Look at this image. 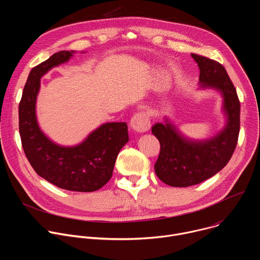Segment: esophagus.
<instances>
[{
	"label": "esophagus",
	"mask_w": 260,
	"mask_h": 260,
	"mask_svg": "<svg viewBox=\"0 0 260 260\" xmlns=\"http://www.w3.org/2000/svg\"><path fill=\"white\" fill-rule=\"evenodd\" d=\"M131 126L138 133H145L147 131H149L151 123L149 118H148V116L145 113L140 112L132 118Z\"/></svg>",
	"instance_id": "1"
}]
</instances>
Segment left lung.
Here are the masks:
<instances>
[{
  "label": "left lung",
  "instance_id": "8db88e82",
  "mask_svg": "<svg viewBox=\"0 0 260 260\" xmlns=\"http://www.w3.org/2000/svg\"><path fill=\"white\" fill-rule=\"evenodd\" d=\"M191 56L199 64L202 86L216 88L223 95L228 123L216 137L200 143L185 140L168 121L152 126V134L160 144L155 173L174 187L200 184L223 169L235 152L240 133V101L225 68L203 55Z\"/></svg>",
  "mask_w": 260,
  "mask_h": 260
}]
</instances>
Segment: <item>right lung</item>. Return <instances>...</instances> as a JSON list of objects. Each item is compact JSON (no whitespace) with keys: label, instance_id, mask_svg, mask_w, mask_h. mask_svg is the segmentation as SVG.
Returning <instances> with one entry per match:
<instances>
[{"label":"right lung","instance_id":"1","mask_svg":"<svg viewBox=\"0 0 260 260\" xmlns=\"http://www.w3.org/2000/svg\"><path fill=\"white\" fill-rule=\"evenodd\" d=\"M62 50L36 66L28 74L19 103V135L24 154L35 172L55 186L80 192L102 188L111 179L121 148L128 142L125 122L106 123L76 147H60L47 139L36 119L40 78L52 67L69 60Z\"/></svg>","mask_w":260,"mask_h":260}]
</instances>
